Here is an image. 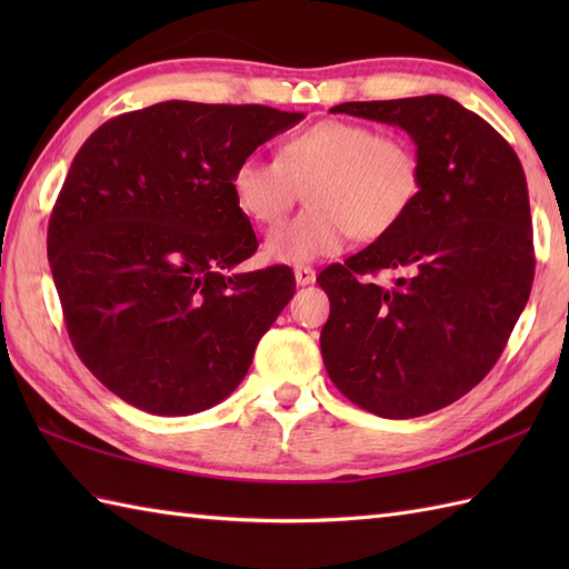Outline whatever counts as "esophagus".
<instances>
[{
  "mask_svg": "<svg viewBox=\"0 0 569 569\" xmlns=\"http://www.w3.org/2000/svg\"><path fill=\"white\" fill-rule=\"evenodd\" d=\"M296 283L298 286H310L316 283V271L310 269V266H296Z\"/></svg>",
  "mask_w": 569,
  "mask_h": 569,
  "instance_id": "obj_1",
  "label": "esophagus"
}]
</instances>
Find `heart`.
<instances>
[{
    "label": "heart",
    "mask_w": 569,
    "mask_h": 569,
    "mask_svg": "<svg viewBox=\"0 0 569 569\" xmlns=\"http://www.w3.org/2000/svg\"><path fill=\"white\" fill-rule=\"evenodd\" d=\"M420 183L413 143L345 119L300 129L278 159L253 153L232 173L239 210L259 224H276L308 190L310 208L266 237V257L281 263L335 257L352 234L377 241L393 232L416 204Z\"/></svg>",
    "instance_id": "heart-1"
}]
</instances>
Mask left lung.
Here are the masks:
<instances>
[{"mask_svg":"<svg viewBox=\"0 0 569 569\" xmlns=\"http://www.w3.org/2000/svg\"><path fill=\"white\" fill-rule=\"evenodd\" d=\"M330 112L401 127L422 183L393 232L318 276L330 298L325 369L373 416H426L487 377L528 303L536 257L523 166L497 129L445 94ZM383 268L407 276L393 289L371 284Z\"/></svg>","mask_w":569,"mask_h":569,"instance_id":"1","label":"left lung"}]
</instances>
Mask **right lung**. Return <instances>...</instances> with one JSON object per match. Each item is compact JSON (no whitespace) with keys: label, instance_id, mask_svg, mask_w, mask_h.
<instances>
[{"label":"right lung","instance_id":"add662e5","mask_svg":"<svg viewBox=\"0 0 569 569\" xmlns=\"http://www.w3.org/2000/svg\"><path fill=\"white\" fill-rule=\"evenodd\" d=\"M306 114L168 100L104 122L70 163L48 261L82 365L129 406L192 416L247 377L296 293L257 251L232 173Z\"/></svg>","mask_w":569,"mask_h":569}]
</instances>
